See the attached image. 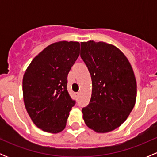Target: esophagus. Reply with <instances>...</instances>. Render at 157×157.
I'll return each mask as SVG.
<instances>
[{"label":"esophagus","instance_id":"obj_1","mask_svg":"<svg viewBox=\"0 0 157 157\" xmlns=\"http://www.w3.org/2000/svg\"><path fill=\"white\" fill-rule=\"evenodd\" d=\"M75 96L77 97V96H80V93H75Z\"/></svg>","mask_w":157,"mask_h":157}]
</instances>
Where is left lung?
<instances>
[{
    "label": "left lung",
    "mask_w": 157,
    "mask_h": 157,
    "mask_svg": "<svg viewBox=\"0 0 157 157\" xmlns=\"http://www.w3.org/2000/svg\"><path fill=\"white\" fill-rule=\"evenodd\" d=\"M80 57L93 86L90 103L82 109L85 124L97 133L113 131L135 105L137 82L132 67L121 50L104 42H81Z\"/></svg>",
    "instance_id": "8db88e82"
}]
</instances>
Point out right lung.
<instances>
[{"instance_id": "add662e5", "label": "right lung", "mask_w": 157, "mask_h": 157, "mask_svg": "<svg viewBox=\"0 0 157 157\" xmlns=\"http://www.w3.org/2000/svg\"><path fill=\"white\" fill-rule=\"evenodd\" d=\"M78 42L52 43L36 55L23 78V95L33 122L46 132L65 128L75 104L67 90V74L80 55Z\"/></svg>"}]
</instances>
